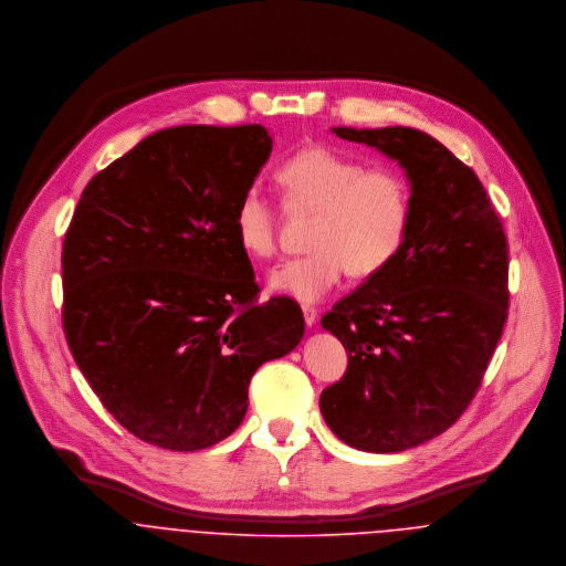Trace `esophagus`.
Wrapping results in <instances>:
<instances>
[{
  "label": "esophagus",
  "mask_w": 566,
  "mask_h": 566,
  "mask_svg": "<svg viewBox=\"0 0 566 566\" xmlns=\"http://www.w3.org/2000/svg\"><path fill=\"white\" fill-rule=\"evenodd\" d=\"M303 316H305V324H307V326H314L316 318H318V312H316L314 307L305 305V307H303Z\"/></svg>",
  "instance_id": "1"
}]
</instances>
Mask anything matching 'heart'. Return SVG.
<instances>
[{
	"label": "heart",
	"instance_id": "b5f03b06",
	"mask_svg": "<svg viewBox=\"0 0 566 566\" xmlns=\"http://www.w3.org/2000/svg\"><path fill=\"white\" fill-rule=\"evenodd\" d=\"M285 207L316 211L312 252L270 272V287L301 303L324 298L348 270L357 279L384 272L403 250L413 196L395 167H366L326 146L296 153L276 171ZM235 240L250 259L276 252V211L259 189H245L233 218Z\"/></svg>",
	"mask_w": 566,
	"mask_h": 566
}]
</instances>
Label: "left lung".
<instances>
[{
	"label": "left lung",
	"mask_w": 566,
	"mask_h": 566,
	"mask_svg": "<svg viewBox=\"0 0 566 566\" xmlns=\"http://www.w3.org/2000/svg\"><path fill=\"white\" fill-rule=\"evenodd\" d=\"M333 133L399 161L413 216L399 256L323 316L348 368L323 390L321 411L348 447L399 453L473 401L507 321V242L478 174L427 133Z\"/></svg>",
	"instance_id": "1"
}]
</instances>
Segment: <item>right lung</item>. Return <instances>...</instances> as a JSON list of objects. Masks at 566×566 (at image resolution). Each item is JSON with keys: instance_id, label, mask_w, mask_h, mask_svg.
<instances>
[{"instance_id": "right-lung-1", "label": "right lung", "mask_w": 566, "mask_h": 566, "mask_svg": "<svg viewBox=\"0 0 566 566\" xmlns=\"http://www.w3.org/2000/svg\"><path fill=\"white\" fill-rule=\"evenodd\" d=\"M270 153L259 124L165 128L82 191L63 242L65 337L97 399L148 444L231 436L254 370L303 339L296 301L259 303L233 231Z\"/></svg>"}]
</instances>
